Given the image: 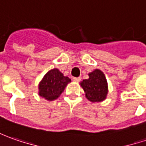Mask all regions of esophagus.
Returning a JSON list of instances; mask_svg holds the SVG:
<instances>
[{
	"instance_id": "obj_1",
	"label": "esophagus",
	"mask_w": 146,
	"mask_h": 146,
	"mask_svg": "<svg viewBox=\"0 0 146 146\" xmlns=\"http://www.w3.org/2000/svg\"><path fill=\"white\" fill-rule=\"evenodd\" d=\"M73 81L75 82H79L81 81V78H73Z\"/></svg>"
}]
</instances>
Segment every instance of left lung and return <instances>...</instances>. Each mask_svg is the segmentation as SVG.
I'll use <instances>...</instances> for the list:
<instances>
[{
    "instance_id": "1",
    "label": "left lung",
    "mask_w": 146,
    "mask_h": 146,
    "mask_svg": "<svg viewBox=\"0 0 146 146\" xmlns=\"http://www.w3.org/2000/svg\"><path fill=\"white\" fill-rule=\"evenodd\" d=\"M85 91L86 97L92 103L101 102L107 98L108 86L104 73L99 69H94L89 73V79L80 83Z\"/></svg>"
}]
</instances>
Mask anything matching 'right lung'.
Instances as JSON below:
<instances>
[{
    "label": "right lung",
    "instance_id": "add662e5",
    "mask_svg": "<svg viewBox=\"0 0 146 146\" xmlns=\"http://www.w3.org/2000/svg\"><path fill=\"white\" fill-rule=\"evenodd\" d=\"M71 79L64 77L57 68H53L44 75L38 84V94L48 101L58 98Z\"/></svg>",
    "mask_w": 146,
    "mask_h": 146
}]
</instances>
